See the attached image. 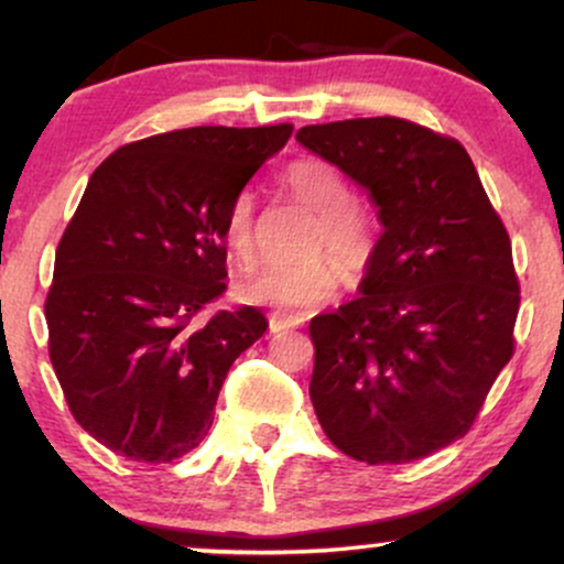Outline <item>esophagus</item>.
<instances>
[{"instance_id":"1","label":"esophagus","mask_w":564,"mask_h":564,"mask_svg":"<svg viewBox=\"0 0 564 564\" xmlns=\"http://www.w3.org/2000/svg\"><path fill=\"white\" fill-rule=\"evenodd\" d=\"M302 323V318L296 315H270V334H283L289 328H296Z\"/></svg>"}]
</instances>
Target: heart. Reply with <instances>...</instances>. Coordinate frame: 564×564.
Listing matches in <instances>:
<instances>
[{
    "instance_id": "heart-1",
    "label": "heart",
    "mask_w": 564,
    "mask_h": 564,
    "mask_svg": "<svg viewBox=\"0 0 564 564\" xmlns=\"http://www.w3.org/2000/svg\"><path fill=\"white\" fill-rule=\"evenodd\" d=\"M283 185L302 204L318 212V225L307 241V251L328 249L339 260L349 281L366 273L377 249V230L364 209L352 206V185L323 159H300L283 174ZM225 246L241 264L254 260V198L238 193L225 215ZM341 271L326 254H307L296 262L268 264L260 273L243 278L236 294L249 304L278 310H313L328 302L339 286Z\"/></svg>"
}]
</instances>
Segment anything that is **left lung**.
I'll return each mask as SVG.
<instances>
[{
    "label": "left lung",
    "mask_w": 564,
    "mask_h": 564,
    "mask_svg": "<svg viewBox=\"0 0 564 564\" xmlns=\"http://www.w3.org/2000/svg\"><path fill=\"white\" fill-rule=\"evenodd\" d=\"M296 140L364 185L384 228L364 296L310 321L315 416L355 462H416L467 435L514 355L509 232L458 140L394 116Z\"/></svg>",
    "instance_id": "left-lung-1"
}]
</instances>
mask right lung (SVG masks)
Segmentation results:
<instances>
[{
	"mask_svg": "<svg viewBox=\"0 0 564 564\" xmlns=\"http://www.w3.org/2000/svg\"><path fill=\"white\" fill-rule=\"evenodd\" d=\"M291 124L191 127L129 142L89 177L55 251L50 360L82 430L129 462L185 456L232 360L268 328L225 294V215Z\"/></svg>",
	"mask_w": 564,
	"mask_h": 564,
	"instance_id": "add662e5",
	"label": "right lung"
}]
</instances>
